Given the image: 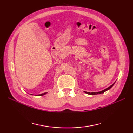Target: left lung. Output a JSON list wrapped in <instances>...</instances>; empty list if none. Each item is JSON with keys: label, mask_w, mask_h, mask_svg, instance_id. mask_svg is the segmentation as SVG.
<instances>
[{"label": "left lung", "mask_w": 133, "mask_h": 133, "mask_svg": "<svg viewBox=\"0 0 133 133\" xmlns=\"http://www.w3.org/2000/svg\"><path fill=\"white\" fill-rule=\"evenodd\" d=\"M115 83H114L113 84H112V85H111L110 86H109V87H107V88H106V89H104V90H102V91H99V92H86V91H84V92L86 93V94H90V95H97V94H102V93H104V92L106 91L107 90H109V89H111V87H112V86H113V85H114Z\"/></svg>", "instance_id": "8db88e82"}]
</instances>
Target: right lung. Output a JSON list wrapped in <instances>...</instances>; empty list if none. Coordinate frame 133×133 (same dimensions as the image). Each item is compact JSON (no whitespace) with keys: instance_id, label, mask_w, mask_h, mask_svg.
<instances>
[{"instance_id":"1","label":"right lung","mask_w":133,"mask_h":133,"mask_svg":"<svg viewBox=\"0 0 133 133\" xmlns=\"http://www.w3.org/2000/svg\"><path fill=\"white\" fill-rule=\"evenodd\" d=\"M47 92H44V93H43V94H39V95H36L37 96H42V95H44L46 94Z\"/></svg>"}]
</instances>
